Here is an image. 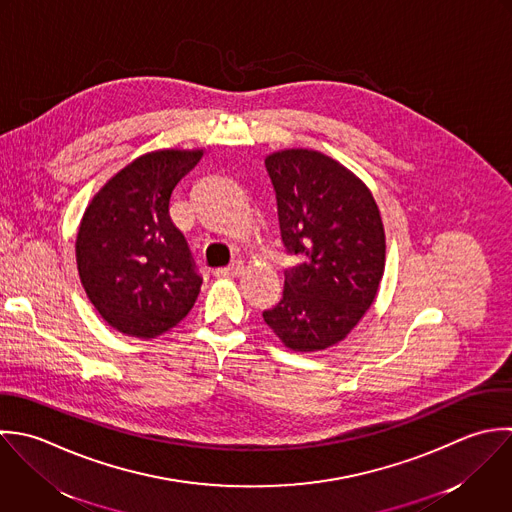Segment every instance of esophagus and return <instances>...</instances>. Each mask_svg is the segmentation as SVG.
Returning <instances> with one entry per match:
<instances>
[{"label":"esophagus","instance_id":"34e87169","mask_svg":"<svg viewBox=\"0 0 512 512\" xmlns=\"http://www.w3.org/2000/svg\"><path fill=\"white\" fill-rule=\"evenodd\" d=\"M241 271H243V263H241V261H235V263H231V265H227V267L215 269V275H217V277H235V275H239Z\"/></svg>","mask_w":512,"mask_h":512}]
</instances>
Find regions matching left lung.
Here are the masks:
<instances>
[{"label":"left lung","mask_w":512,"mask_h":512,"mask_svg":"<svg viewBox=\"0 0 512 512\" xmlns=\"http://www.w3.org/2000/svg\"><path fill=\"white\" fill-rule=\"evenodd\" d=\"M281 239L301 263L265 323L293 351L327 349L361 321L385 269V231L371 191L335 159L287 149L265 159Z\"/></svg>","instance_id":"8db88e82"}]
</instances>
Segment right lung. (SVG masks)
I'll return each instance as SVG.
<instances>
[{"mask_svg": "<svg viewBox=\"0 0 512 512\" xmlns=\"http://www.w3.org/2000/svg\"><path fill=\"white\" fill-rule=\"evenodd\" d=\"M201 151L137 157L111 177L83 213L75 257L83 289L117 331L153 339L191 311L203 277L169 215L175 185Z\"/></svg>", "mask_w": 512, "mask_h": 512, "instance_id": "1", "label": "right lung"}]
</instances>
